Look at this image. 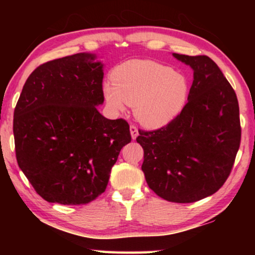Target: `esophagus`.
Masks as SVG:
<instances>
[{
	"instance_id": "34e87169",
	"label": "esophagus",
	"mask_w": 255,
	"mask_h": 255,
	"mask_svg": "<svg viewBox=\"0 0 255 255\" xmlns=\"http://www.w3.org/2000/svg\"><path fill=\"white\" fill-rule=\"evenodd\" d=\"M130 135H131L132 139H136L138 136V129L136 126H133V125H131L130 126Z\"/></svg>"
}]
</instances>
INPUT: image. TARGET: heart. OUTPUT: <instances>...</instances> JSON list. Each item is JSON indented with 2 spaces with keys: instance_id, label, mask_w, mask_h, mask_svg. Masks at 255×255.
Returning <instances> with one entry per match:
<instances>
[{
  "instance_id": "1",
  "label": "heart",
  "mask_w": 255,
  "mask_h": 255,
  "mask_svg": "<svg viewBox=\"0 0 255 255\" xmlns=\"http://www.w3.org/2000/svg\"><path fill=\"white\" fill-rule=\"evenodd\" d=\"M103 85V96L116 111L133 106V115L143 126L156 129L171 123L182 110L189 84L180 73L153 60L132 59L111 72Z\"/></svg>"
}]
</instances>
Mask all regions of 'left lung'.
<instances>
[{"mask_svg": "<svg viewBox=\"0 0 255 255\" xmlns=\"http://www.w3.org/2000/svg\"><path fill=\"white\" fill-rule=\"evenodd\" d=\"M173 56L193 70L187 105L166 126L139 129L136 140L148 187L167 201L188 204L214 195L230 175L241 143L240 108L213 59Z\"/></svg>", "mask_w": 255, "mask_h": 255, "instance_id": "left-lung-1", "label": "left lung"}]
</instances>
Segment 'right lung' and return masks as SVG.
<instances>
[{
	"label": "right lung",
	"mask_w": 255,
	"mask_h": 255,
	"mask_svg": "<svg viewBox=\"0 0 255 255\" xmlns=\"http://www.w3.org/2000/svg\"><path fill=\"white\" fill-rule=\"evenodd\" d=\"M80 53L47 62L23 85L13 115L19 167L41 198L89 204L106 191L112 166L130 143L124 119L103 117V65Z\"/></svg>",
	"instance_id": "1"
}]
</instances>
